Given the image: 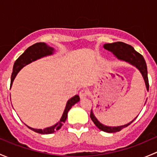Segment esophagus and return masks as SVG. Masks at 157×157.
<instances>
[{
	"label": "esophagus",
	"mask_w": 157,
	"mask_h": 157,
	"mask_svg": "<svg viewBox=\"0 0 157 157\" xmlns=\"http://www.w3.org/2000/svg\"><path fill=\"white\" fill-rule=\"evenodd\" d=\"M89 94V90L87 89H83L80 90V99H83V98L86 97Z\"/></svg>",
	"instance_id": "esophagus-1"
}]
</instances>
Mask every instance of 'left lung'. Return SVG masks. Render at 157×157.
I'll list each match as a JSON object with an SVG mask.
<instances>
[{
	"instance_id": "left-lung-1",
	"label": "left lung",
	"mask_w": 157,
	"mask_h": 157,
	"mask_svg": "<svg viewBox=\"0 0 157 157\" xmlns=\"http://www.w3.org/2000/svg\"><path fill=\"white\" fill-rule=\"evenodd\" d=\"M104 48L107 50L112 52L118 59L122 60V61H127V62L130 63L132 65L135 66L137 69L140 71L141 73L142 76H143L144 79L145 84H146V87L147 90H149V80L148 77H147V67L146 61H145L144 57L136 52L134 48H133L131 45H128V44L124 43L122 42H113V43H108L104 45ZM90 118L92 121H93L96 126L101 131H105V132L108 133H115L120 131L121 129L124 128L128 127L129 124H131L134 120L137 118L136 117L133 121L129 122L127 124H124L122 126H118V127H109V126H105L104 124H101L96 118L95 117L94 114L93 113V111L91 109V112H90Z\"/></svg>"
}]
</instances>
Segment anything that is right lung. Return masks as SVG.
I'll use <instances>...</instances> for the list:
<instances>
[{"label":"right lung","instance_id":"add662e5","mask_svg":"<svg viewBox=\"0 0 157 157\" xmlns=\"http://www.w3.org/2000/svg\"><path fill=\"white\" fill-rule=\"evenodd\" d=\"M54 52V48H51V47L48 46L45 42H38V43L34 44V45H31L29 48L26 49L20 57L17 59V61H15L13 64V72L12 75H11V81H10V85H12L13 80L15 79V77L17 76V73L20 71L25 65L29 64L32 61H34L36 60L39 59V58H42V57L47 56V55H52ZM80 101V96L78 95H76L74 97H72L71 99H70L67 102V105H66L65 109L64 111V113H63L62 117L60 119V121L57 123L55 125L52 126L50 128H45V129H34L33 128L27 127L31 129L32 131H35L36 133H39V134H52L55 131H58L60 128H61V126L63 125L64 122H65L66 119H67V112L71 109V107L74 105L75 103H77V102Z\"/></svg>","mask_w":157,"mask_h":157}]
</instances>
